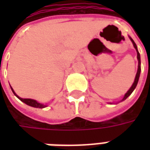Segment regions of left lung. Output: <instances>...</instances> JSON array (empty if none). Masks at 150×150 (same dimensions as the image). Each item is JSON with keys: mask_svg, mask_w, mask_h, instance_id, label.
I'll use <instances>...</instances> for the list:
<instances>
[{"mask_svg": "<svg viewBox=\"0 0 150 150\" xmlns=\"http://www.w3.org/2000/svg\"><path fill=\"white\" fill-rule=\"evenodd\" d=\"M129 38H130L131 42H132V44H133L134 48H135L136 50H137V60H138V68H137V74H136L135 79H134V82H133V83H132V87L129 88V91L126 92L125 95V96H124V98H123L122 100L121 101L126 100V99L129 97L130 95L132 94V91H134V89H135L136 87H137V83H138V80H139V77H140V74H141V57H140V54H139L138 50H137V45H136V43L134 42V41L132 39V38L129 37Z\"/></svg>", "mask_w": 150, "mask_h": 150, "instance_id": "8db88e82", "label": "left lung"}]
</instances>
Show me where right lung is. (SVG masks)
<instances>
[{
	"mask_svg": "<svg viewBox=\"0 0 150 150\" xmlns=\"http://www.w3.org/2000/svg\"><path fill=\"white\" fill-rule=\"evenodd\" d=\"M11 89H12V91H13V94H14L15 96H16L20 100L22 101L23 103L26 104L27 105H29V106H31V107H34V108H43L46 107V105H44V104H40V103L37 102L35 100H32V99H22V98L19 97L18 95L15 93L14 91H13V89L12 88Z\"/></svg>",
	"mask_w": 150,
	"mask_h": 150,
	"instance_id": "obj_1",
	"label": "right lung"
}]
</instances>
